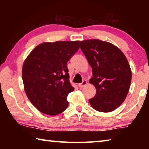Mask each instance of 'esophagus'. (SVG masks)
Listing matches in <instances>:
<instances>
[{
    "label": "esophagus",
    "instance_id": "esophagus-1",
    "mask_svg": "<svg viewBox=\"0 0 149 149\" xmlns=\"http://www.w3.org/2000/svg\"><path fill=\"white\" fill-rule=\"evenodd\" d=\"M87 84V81L86 80H84L82 81L81 84H79V85H78V86H79V87L80 88V89H82V88L84 87Z\"/></svg>",
    "mask_w": 149,
    "mask_h": 149
}]
</instances>
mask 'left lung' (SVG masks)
<instances>
[{"label":"left lung","mask_w":149,"mask_h":149,"mask_svg":"<svg viewBox=\"0 0 149 149\" xmlns=\"http://www.w3.org/2000/svg\"><path fill=\"white\" fill-rule=\"evenodd\" d=\"M80 48L91 66L90 83L97 92L89 100L99 112H109L122 104L129 92L132 70L123 52L115 45L99 39L80 42Z\"/></svg>","instance_id":"left-lung-1"}]
</instances>
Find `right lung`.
I'll list each match as a JSON object with an SVG mask.
<instances>
[{
	"mask_svg": "<svg viewBox=\"0 0 149 149\" xmlns=\"http://www.w3.org/2000/svg\"><path fill=\"white\" fill-rule=\"evenodd\" d=\"M79 49V41L43 42L24 61L22 79L25 92L40 112L54 116L67 108V97L74 90L69 81L67 62Z\"/></svg>",
	"mask_w": 149,
	"mask_h": 149,
	"instance_id": "right-lung-1",
	"label": "right lung"
}]
</instances>
